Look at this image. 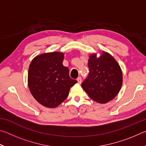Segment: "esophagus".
Returning a JSON list of instances; mask_svg holds the SVG:
<instances>
[{"label": "esophagus", "mask_w": 146, "mask_h": 146, "mask_svg": "<svg viewBox=\"0 0 146 146\" xmlns=\"http://www.w3.org/2000/svg\"><path fill=\"white\" fill-rule=\"evenodd\" d=\"M76 80H77V82L78 84H81V82H82V78L81 77H78Z\"/></svg>", "instance_id": "obj_1"}]
</instances>
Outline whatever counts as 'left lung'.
Returning a JSON list of instances; mask_svg holds the SVG:
<instances>
[{"instance_id":"8db88e82","label":"left lung","mask_w":146,"mask_h":146,"mask_svg":"<svg viewBox=\"0 0 146 146\" xmlns=\"http://www.w3.org/2000/svg\"><path fill=\"white\" fill-rule=\"evenodd\" d=\"M88 67V76L82 83L83 90L98 103L105 104L113 100L122 85V72L117 62L104 51L98 58L96 54H91Z\"/></svg>"}]
</instances>
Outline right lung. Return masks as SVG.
<instances>
[{"label": "right lung", "mask_w": 146, "mask_h": 146, "mask_svg": "<svg viewBox=\"0 0 146 146\" xmlns=\"http://www.w3.org/2000/svg\"><path fill=\"white\" fill-rule=\"evenodd\" d=\"M64 57L60 52L43 53L35 56L29 65V89L35 99L45 107H57L77 82L70 78L69 69L63 66Z\"/></svg>", "instance_id": "1"}]
</instances>
